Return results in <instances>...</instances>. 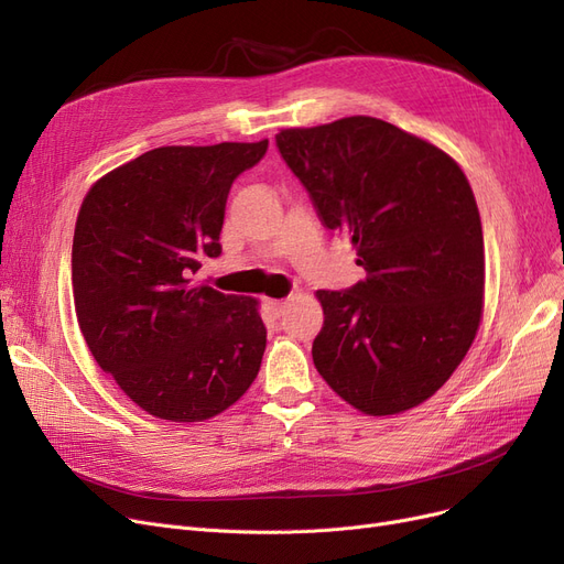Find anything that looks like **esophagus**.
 <instances>
[{
    "instance_id": "esophagus-1",
    "label": "esophagus",
    "mask_w": 564,
    "mask_h": 564,
    "mask_svg": "<svg viewBox=\"0 0 564 564\" xmlns=\"http://www.w3.org/2000/svg\"><path fill=\"white\" fill-rule=\"evenodd\" d=\"M267 306H269L271 314H274V316L279 318V316H283V311H285L288 302H285V300H267Z\"/></svg>"
}]
</instances>
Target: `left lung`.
I'll return each instance as SVG.
<instances>
[{
  "label": "left lung",
  "mask_w": 564,
  "mask_h": 564,
  "mask_svg": "<svg viewBox=\"0 0 564 564\" xmlns=\"http://www.w3.org/2000/svg\"><path fill=\"white\" fill-rule=\"evenodd\" d=\"M276 145L367 271L346 293H316L318 373L367 415L423 404L484 318V229L465 172L440 145L371 116L288 128Z\"/></svg>",
  "instance_id": "left-lung-1"
}]
</instances>
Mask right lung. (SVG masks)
Masks as SVG:
<instances>
[{
    "mask_svg": "<svg viewBox=\"0 0 564 564\" xmlns=\"http://www.w3.org/2000/svg\"><path fill=\"white\" fill-rule=\"evenodd\" d=\"M267 143L160 145L83 197L72 248L78 327L97 365L155 419H214L258 377L260 302L191 276L204 256H220L229 185Z\"/></svg>",
    "mask_w": 564,
    "mask_h": 564,
    "instance_id": "right-lung-1",
    "label": "right lung"
}]
</instances>
